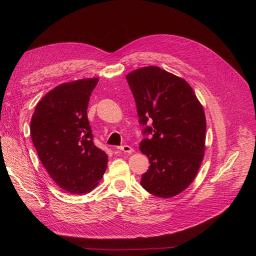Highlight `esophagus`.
I'll use <instances>...</instances> for the list:
<instances>
[{"instance_id": "obj_1", "label": "esophagus", "mask_w": 256, "mask_h": 256, "mask_svg": "<svg viewBox=\"0 0 256 256\" xmlns=\"http://www.w3.org/2000/svg\"><path fill=\"white\" fill-rule=\"evenodd\" d=\"M118 150H120V152H127V154H131L134 152V148L129 145H122V146H118Z\"/></svg>"}]
</instances>
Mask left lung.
<instances>
[{
	"label": "left lung",
	"instance_id": "1",
	"mask_svg": "<svg viewBox=\"0 0 256 256\" xmlns=\"http://www.w3.org/2000/svg\"><path fill=\"white\" fill-rule=\"evenodd\" d=\"M145 138L140 150L150 168L141 186L150 194L172 198L193 182L203 160L206 118L190 85L157 66L126 76Z\"/></svg>",
	"mask_w": 256,
	"mask_h": 256
}]
</instances>
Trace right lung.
I'll return each mask as SVG.
<instances>
[{
    "label": "right lung",
    "mask_w": 256,
    "mask_h": 256,
    "mask_svg": "<svg viewBox=\"0 0 256 256\" xmlns=\"http://www.w3.org/2000/svg\"><path fill=\"white\" fill-rule=\"evenodd\" d=\"M98 79L64 83L46 94L30 120V136L42 166L58 187L74 194L98 184L108 156L94 143L88 106Z\"/></svg>",
    "instance_id": "obj_1"
}]
</instances>
